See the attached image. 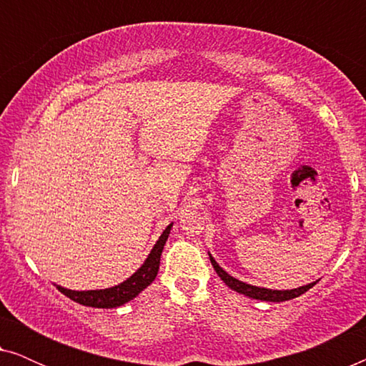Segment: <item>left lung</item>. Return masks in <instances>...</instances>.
Masks as SVG:
<instances>
[{"instance_id":"obj_1","label":"left lung","mask_w":366,"mask_h":366,"mask_svg":"<svg viewBox=\"0 0 366 366\" xmlns=\"http://www.w3.org/2000/svg\"><path fill=\"white\" fill-rule=\"evenodd\" d=\"M209 262H212L214 272L218 273V277L222 278L229 288L234 290V292L244 295V297H249V298H254V300H263V302H277V303L287 302V300L300 297V295L308 292V290L312 288L313 285H317V282H313V283H308V285H305V287H300V288H295V290L259 288V287H253V285L243 283V282H239V280L233 278L232 274H228L222 267H219L217 262H214V258L212 257V254H209Z\"/></svg>"}]
</instances>
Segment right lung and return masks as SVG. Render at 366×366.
<instances>
[{
	"label": "right lung",
	"mask_w": 366,
	"mask_h": 366,
	"mask_svg": "<svg viewBox=\"0 0 366 366\" xmlns=\"http://www.w3.org/2000/svg\"><path fill=\"white\" fill-rule=\"evenodd\" d=\"M173 223L168 224L162 233V237L158 238L157 244H154L152 252H149L148 258L144 259V263L134 272L128 280H124L123 283L117 285L113 288L107 290H89V292H74V290H66L63 287H56L63 295H66L68 298H71L73 302L84 307H93V308H117L122 305L128 303L129 300L138 297L148 285L153 283V280L157 278L158 269H159V258H162V252L164 243H167L169 229H172Z\"/></svg>",
	"instance_id": "add662e5"
}]
</instances>
